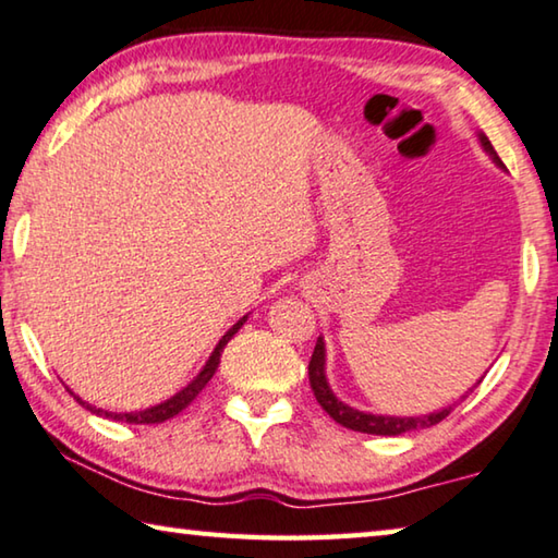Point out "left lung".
<instances>
[{
    "label": "left lung",
    "instance_id": "1",
    "mask_svg": "<svg viewBox=\"0 0 558 558\" xmlns=\"http://www.w3.org/2000/svg\"><path fill=\"white\" fill-rule=\"evenodd\" d=\"M478 142H482L484 151L488 154V157H492L494 165L504 169L499 154L494 151L492 142L486 140L484 132H478ZM482 379H484V376H482ZM308 384H312V391H314L316 401H319L322 409L327 411L333 422L351 428V432H362V434L399 436V434L414 432V428H428V426L439 424L441 418H447L451 414V409H453V404H449V407H444L439 411H432V414H422V416H384V414H368V411H359L354 407L344 404V401H341L337 393L331 391L329 381H327V344H324L322 337L316 339L312 362H308ZM461 399H464V397H461Z\"/></svg>",
    "mask_w": 558,
    "mask_h": 558
}]
</instances>
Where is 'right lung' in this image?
Instances as JSON below:
<instances>
[{
  "instance_id": "obj_1",
  "label": "right lung",
  "mask_w": 558,
  "mask_h": 558,
  "mask_svg": "<svg viewBox=\"0 0 558 558\" xmlns=\"http://www.w3.org/2000/svg\"><path fill=\"white\" fill-rule=\"evenodd\" d=\"M244 322H246V316H242V319H239L234 327H231L225 337L219 339V344L214 347V351H211V356L207 359V364L202 366V372L194 376V379L186 384V387L182 389V391H177L174 397H169L167 401H161V404H157V407H149V409H142V411H124V414H119V411H105V409H97V407H92V404H87V401H82L80 397H76L74 391H70V393H74V399L80 401V404L84 407V409H89L92 414H97V416H107V418H114V422H126V424H161V422H167V418H171V416H177L179 411L182 409H186L192 404V401L199 397V391L207 387L209 384V379L214 376V372H217V366H219V359H221V351H225V347L229 344V339L234 337V333L244 327Z\"/></svg>"
}]
</instances>
